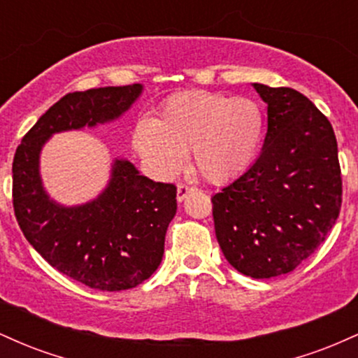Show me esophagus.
I'll list each match as a JSON object with an SVG mask.
<instances>
[{
  "instance_id": "34e87169",
  "label": "esophagus",
  "mask_w": 358,
  "mask_h": 358,
  "mask_svg": "<svg viewBox=\"0 0 358 358\" xmlns=\"http://www.w3.org/2000/svg\"><path fill=\"white\" fill-rule=\"evenodd\" d=\"M192 190H193V187H190V185L180 183L178 187H176V200H178V202H182L185 196H187Z\"/></svg>"
}]
</instances>
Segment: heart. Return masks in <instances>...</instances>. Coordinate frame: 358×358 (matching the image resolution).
I'll list each match as a JSON object with an SVG mask.
<instances>
[{
  "mask_svg": "<svg viewBox=\"0 0 358 358\" xmlns=\"http://www.w3.org/2000/svg\"><path fill=\"white\" fill-rule=\"evenodd\" d=\"M264 113L249 97L188 90L165 102L156 122L139 121L133 145L156 173L175 175L193 153L196 171L212 183H227L252 165Z\"/></svg>",
  "mask_w": 358,
  "mask_h": 358,
  "instance_id": "b5f03b06",
  "label": "heart"
}]
</instances>
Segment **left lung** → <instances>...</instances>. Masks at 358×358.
I'll return each mask as SVG.
<instances>
[{
	"mask_svg": "<svg viewBox=\"0 0 358 358\" xmlns=\"http://www.w3.org/2000/svg\"><path fill=\"white\" fill-rule=\"evenodd\" d=\"M268 104L261 155L212 196L215 236L245 276L291 273L318 249L342 207V171L330 121L291 87L254 84Z\"/></svg>",
	"mask_w": 358,
	"mask_h": 358,
	"instance_id": "left-lung-1",
	"label": "left lung"
}]
</instances>
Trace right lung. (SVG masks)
<instances>
[{
  "mask_svg": "<svg viewBox=\"0 0 358 358\" xmlns=\"http://www.w3.org/2000/svg\"><path fill=\"white\" fill-rule=\"evenodd\" d=\"M141 89L133 84L67 94L24 134L13 158V208L23 236L52 268L92 289L136 287L158 269L176 213V187L116 159L108 188L94 202L62 207L43 190L38 155L53 133L119 117Z\"/></svg>",
  "mask_w": 358,
  "mask_h": 358,
  "instance_id": "1",
  "label": "right lung"
}]
</instances>
